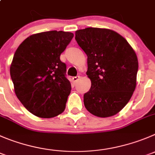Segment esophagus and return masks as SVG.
<instances>
[{"label": "esophagus", "instance_id": "34e87169", "mask_svg": "<svg viewBox=\"0 0 155 155\" xmlns=\"http://www.w3.org/2000/svg\"><path fill=\"white\" fill-rule=\"evenodd\" d=\"M79 79H80V76H76L72 78V80H73V81L74 82V83H76L77 81H78Z\"/></svg>", "mask_w": 155, "mask_h": 155}]
</instances>
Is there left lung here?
Returning a JSON list of instances; mask_svg holds the SVG:
<instances>
[{
	"instance_id": "8db88e82",
	"label": "left lung",
	"mask_w": 155,
	"mask_h": 155,
	"mask_svg": "<svg viewBox=\"0 0 155 155\" xmlns=\"http://www.w3.org/2000/svg\"><path fill=\"white\" fill-rule=\"evenodd\" d=\"M75 39L87 55L86 74L91 87L84 95L85 107L98 117L117 114L136 87V53L124 37L110 29H79Z\"/></svg>"
}]
</instances>
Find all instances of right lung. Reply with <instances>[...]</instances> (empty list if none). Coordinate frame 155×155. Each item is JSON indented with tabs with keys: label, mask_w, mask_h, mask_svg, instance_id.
<instances>
[{
	"label": "right lung",
	"mask_w": 155,
	"mask_h": 155,
	"mask_svg": "<svg viewBox=\"0 0 155 155\" xmlns=\"http://www.w3.org/2000/svg\"><path fill=\"white\" fill-rule=\"evenodd\" d=\"M74 34L48 31L32 34L17 48L10 73L15 94L25 108L40 118H52L65 109L71 82L60 55Z\"/></svg>",
	"instance_id": "1"
}]
</instances>
